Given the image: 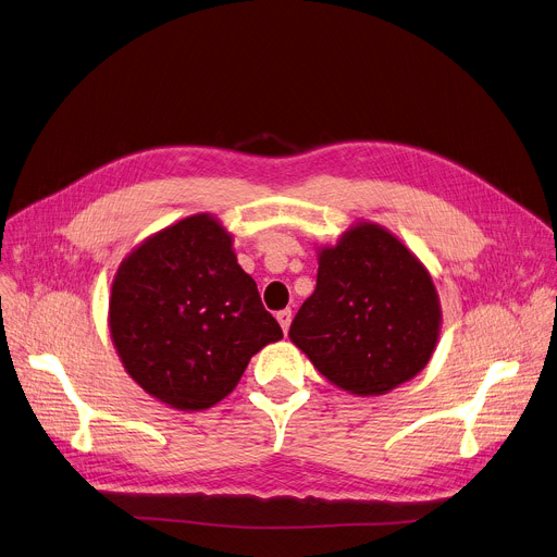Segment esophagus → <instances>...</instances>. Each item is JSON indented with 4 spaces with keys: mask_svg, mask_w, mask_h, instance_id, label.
<instances>
[{
    "mask_svg": "<svg viewBox=\"0 0 557 557\" xmlns=\"http://www.w3.org/2000/svg\"><path fill=\"white\" fill-rule=\"evenodd\" d=\"M275 318H277V322H280V326H282V331L288 333V326H290V309L280 311Z\"/></svg>",
    "mask_w": 557,
    "mask_h": 557,
    "instance_id": "obj_1",
    "label": "esophagus"
}]
</instances>
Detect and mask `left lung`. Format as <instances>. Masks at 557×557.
Instances as JSON below:
<instances>
[{"mask_svg":"<svg viewBox=\"0 0 557 557\" xmlns=\"http://www.w3.org/2000/svg\"><path fill=\"white\" fill-rule=\"evenodd\" d=\"M318 286L288 337L337 388L384 395L413 380L437 346L440 295L429 269L388 228L360 220L318 246Z\"/></svg>","mask_w":557,"mask_h":557,"instance_id":"8db88e82","label":"left lung"}]
</instances>
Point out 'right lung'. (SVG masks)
<instances>
[{"instance_id":"right-lung-1","label":"right lung","mask_w":557,"mask_h":557,"mask_svg":"<svg viewBox=\"0 0 557 557\" xmlns=\"http://www.w3.org/2000/svg\"><path fill=\"white\" fill-rule=\"evenodd\" d=\"M109 329L126 373L177 411H205L242 380L250 358L282 339L233 233L188 215L137 244L117 267Z\"/></svg>"}]
</instances>
